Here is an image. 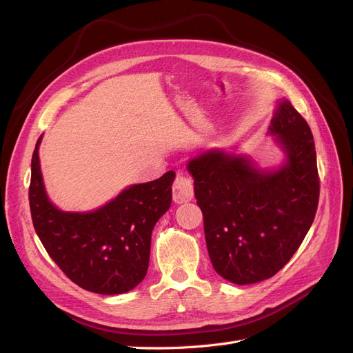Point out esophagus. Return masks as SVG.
Listing matches in <instances>:
<instances>
[{
    "label": "esophagus",
    "mask_w": 353,
    "mask_h": 353,
    "mask_svg": "<svg viewBox=\"0 0 353 353\" xmlns=\"http://www.w3.org/2000/svg\"><path fill=\"white\" fill-rule=\"evenodd\" d=\"M172 197L175 203H185L194 197V185L191 178L178 174L172 185Z\"/></svg>",
    "instance_id": "esophagus-1"
}]
</instances>
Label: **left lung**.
Masks as SVG:
<instances>
[{
    "mask_svg": "<svg viewBox=\"0 0 353 353\" xmlns=\"http://www.w3.org/2000/svg\"><path fill=\"white\" fill-rule=\"evenodd\" d=\"M270 132L287 154L272 172L218 150L188 162L210 262L234 284L259 283L279 272L302 244L318 208L316 153L307 122L283 100Z\"/></svg>",
    "mask_w": 353,
    "mask_h": 353,
    "instance_id": "obj_1",
    "label": "left lung"
}]
</instances>
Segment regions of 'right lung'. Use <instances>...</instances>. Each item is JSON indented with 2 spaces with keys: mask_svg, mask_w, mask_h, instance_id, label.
I'll list each match as a JSON object with an SVG mask.
<instances>
[{
  "mask_svg": "<svg viewBox=\"0 0 353 353\" xmlns=\"http://www.w3.org/2000/svg\"><path fill=\"white\" fill-rule=\"evenodd\" d=\"M38 138L32 154L29 206L32 222L50 258L69 280L99 294L132 290L147 274L152 231L172 201L175 172L123 190L87 213L61 212L48 200L39 169Z\"/></svg>",
  "mask_w": 353,
  "mask_h": 353,
  "instance_id": "right-lung-1",
  "label": "right lung"
}]
</instances>
